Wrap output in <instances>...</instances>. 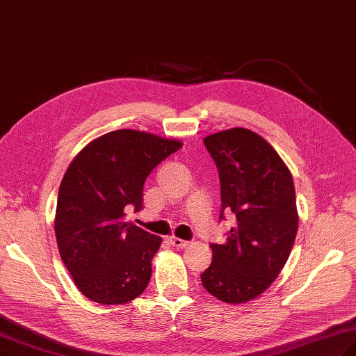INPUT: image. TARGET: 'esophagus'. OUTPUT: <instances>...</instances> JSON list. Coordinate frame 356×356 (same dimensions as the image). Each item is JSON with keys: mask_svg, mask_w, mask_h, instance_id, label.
<instances>
[{"mask_svg": "<svg viewBox=\"0 0 356 356\" xmlns=\"http://www.w3.org/2000/svg\"><path fill=\"white\" fill-rule=\"evenodd\" d=\"M168 241H170V245H171V246H174V248H179V249L186 248L188 245H190V241L182 240V238H179V237H174V236L168 237Z\"/></svg>", "mask_w": 356, "mask_h": 356, "instance_id": "34e87169", "label": "esophagus"}]
</instances>
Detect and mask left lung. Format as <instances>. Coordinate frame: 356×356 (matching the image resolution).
I'll use <instances>...</instances> for the list:
<instances>
[{"instance_id":"obj_1","label":"left lung","mask_w":356,"mask_h":356,"mask_svg":"<svg viewBox=\"0 0 356 356\" xmlns=\"http://www.w3.org/2000/svg\"><path fill=\"white\" fill-rule=\"evenodd\" d=\"M220 179V220L236 216L202 284L225 303H245L263 293L283 269L298 229L292 174L261 136L246 128L203 139Z\"/></svg>"}]
</instances>
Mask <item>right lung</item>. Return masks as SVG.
<instances>
[{
  "label": "right lung",
  "instance_id": "obj_1",
  "mask_svg": "<svg viewBox=\"0 0 356 356\" xmlns=\"http://www.w3.org/2000/svg\"><path fill=\"white\" fill-rule=\"evenodd\" d=\"M179 140L116 130L90 142L59 186L55 232L78 289L99 305H124L145 291L162 238L127 222L142 208L143 184Z\"/></svg>",
  "mask_w": 356,
  "mask_h": 356
}]
</instances>
